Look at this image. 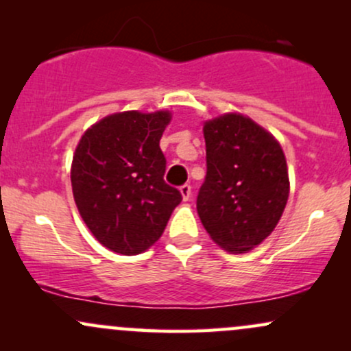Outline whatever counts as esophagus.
<instances>
[{"label": "esophagus", "instance_id": "1", "mask_svg": "<svg viewBox=\"0 0 351 351\" xmlns=\"http://www.w3.org/2000/svg\"><path fill=\"white\" fill-rule=\"evenodd\" d=\"M180 191H181V196H183L184 201H188L189 198H191V186H189V184H183V186L180 188Z\"/></svg>", "mask_w": 351, "mask_h": 351}]
</instances>
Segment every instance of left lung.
Here are the masks:
<instances>
[{
  "mask_svg": "<svg viewBox=\"0 0 351 351\" xmlns=\"http://www.w3.org/2000/svg\"><path fill=\"white\" fill-rule=\"evenodd\" d=\"M206 178L196 209L211 239L243 254L274 231L289 199L279 142L249 117L226 114L204 123Z\"/></svg>",
  "mask_w": 351,
  "mask_h": 351,
  "instance_id": "obj_1",
  "label": "left lung"
}]
</instances>
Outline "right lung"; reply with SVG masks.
<instances>
[{
	"label": "right lung",
	"instance_id": "obj_1",
	"mask_svg": "<svg viewBox=\"0 0 351 351\" xmlns=\"http://www.w3.org/2000/svg\"><path fill=\"white\" fill-rule=\"evenodd\" d=\"M171 114L108 115L82 135L72 158L75 204L92 234L123 256L147 251L163 234L181 193L165 183L160 138Z\"/></svg>",
	"mask_w": 351,
	"mask_h": 351
}]
</instances>
